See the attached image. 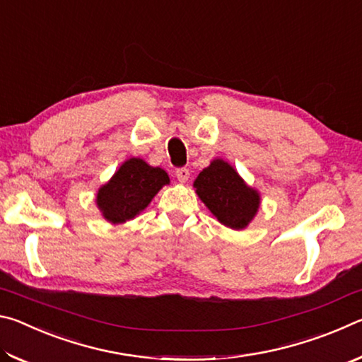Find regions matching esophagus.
Masks as SVG:
<instances>
[{
	"mask_svg": "<svg viewBox=\"0 0 362 362\" xmlns=\"http://www.w3.org/2000/svg\"><path fill=\"white\" fill-rule=\"evenodd\" d=\"M175 175H177V180L185 183L189 179V170L187 168H179L175 170Z\"/></svg>",
	"mask_w": 362,
	"mask_h": 362,
	"instance_id": "34e87169",
	"label": "esophagus"
}]
</instances>
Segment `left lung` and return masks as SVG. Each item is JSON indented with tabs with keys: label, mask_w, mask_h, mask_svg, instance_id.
<instances>
[{
	"label": "left lung",
	"mask_w": 362,
	"mask_h": 362,
	"mask_svg": "<svg viewBox=\"0 0 362 362\" xmlns=\"http://www.w3.org/2000/svg\"><path fill=\"white\" fill-rule=\"evenodd\" d=\"M196 193L220 223L243 230L260 207V194L250 188L240 174L223 159H214L193 183Z\"/></svg>",
	"instance_id": "8db88e82"
}]
</instances>
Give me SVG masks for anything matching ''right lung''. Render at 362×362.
I'll list each match as a JSON object with an SVG mask.
<instances>
[{
    "label": "right lung",
    "mask_w": 362,
    "mask_h": 362,
    "mask_svg": "<svg viewBox=\"0 0 362 362\" xmlns=\"http://www.w3.org/2000/svg\"><path fill=\"white\" fill-rule=\"evenodd\" d=\"M168 183L166 170L148 166L140 158H131L99 188L97 207L110 223H124L139 216Z\"/></svg>",
    "instance_id": "right-lung-1"
}]
</instances>
